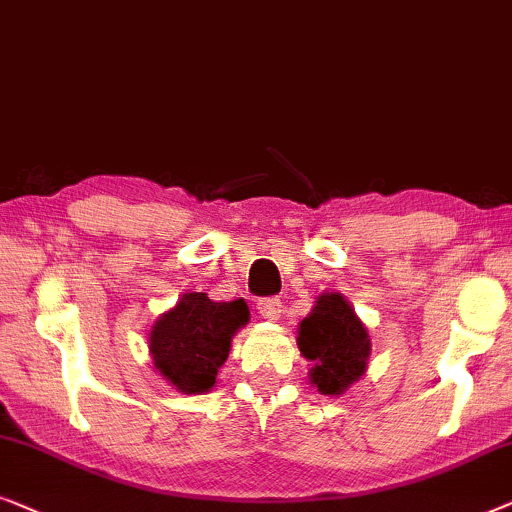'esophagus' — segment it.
Segmentation results:
<instances>
[{
  "instance_id": "esophagus-1",
  "label": "esophagus",
  "mask_w": 512,
  "mask_h": 512,
  "mask_svg": "<svg viewBox=\"0 0 512 512\" xmlns=\"http://www.w3.org/2000/svg\"><path fill=\"white\" fill-rule=\"evenodd\" d=\"M257 313L262 315L264 320H278L280 313H283V301L278 297H266L257 301Z\"/></svg>"
}]
</instances>
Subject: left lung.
I'll list each match as a JSON object with an SVG mask.
<instances>
[{
    "instance_id": "left-lung-1",
    "label": "left lung",
    "mask_w": 512,
    "mask_h": 512,
    "mask_svg": "<svg viewBox=\"0 0 512 512\" xmlns=\"http://www.w3.org/2000/svg\"><path fill=\"white\" fill-rule=\"evenodd\" d=\"M297 345L311 359V383L320 394L338 397L364 376L371 355L369 331L350 301L338 292H325L301 320Z\"/></svg>"
}]
</instances>
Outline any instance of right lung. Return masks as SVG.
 I'll return each instance as SVG.
<instances>
[{
	"instance_id": "obj_1",
	"label": "right lung",
	"mask_w": 512,
	"mask_h": 512,
	"mask_svg": "<svg viewBox=\"0 0 512 512\" xmlns=\"http://www.w3.org/2000/svg\"><path fill=\"white\" fill-rule=\"evenodd\" d=\"M248 320L243 299L211 301L204 292L183 294L150 329L148 348L155 369L183 394L213 390L232 338Z\"/></svg>"
}]
</instances>
